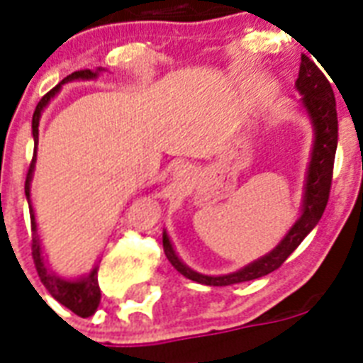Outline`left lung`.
I'll use <instances>...</instances> for the list:
<instances>
[{"instance_id": "1", "label": "left lung", "mask_w": 363, "mask_h": 363, "mask_svg": "<svg viewBox=\"0 0 363 363\" xmlns=\"http://www.w3.org/2000/svg\"><path fill=\"white\" fill-rule=\"evenodd\" d=\"M296 88L301 94V105L307 111V115L315 131L313 141V152H311L309 169H307V181H305L303 209L294 226L282 238L269 254H265L252 264L245 265L239 271L228 273V275H201L198 271L190 269L182 259L177 256L175 248L171 245L167 233L164 232V252L171 265L179 273L190 279V281L201 282L207 286H230L238 282L254 281L259 277L269 275L271 271L279 269L290 254L299 247L313 228L322 218V213L326 209L330 188H332L333 162H335V150H337V111H335V96H333L332 84L324 73L316 67L315 62H311L307 56H301L299 75L296 81Z\"/></svg>"}]
</instances>
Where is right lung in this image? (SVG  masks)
I'll return each mask as SVG.
<instances>
[{"instance_id": "1", "label": "right lung", "mask_w": 363, "mask_h": 363, "mask_svg": "<svg viewBox=\"0 0 363 363\" xmlns=\"http://www.w3.org/2000/svg\"><path fill=\"white\" fill-rule=\"evenodd\" d=\"M101 67H98L96 71L92 69H81L71 73L64 79V81L56 84V86L50 90L48 94H45L41 98V101L37 104L35 113H33V118H31V133H33V143H35V148H33V160H31L30 169H28V175H26V199L30 203V216H31V232H33V238H31V256H33V264H35V269L39 273V279L45 284L50 296H52L58 303H62L64 307H67L69 311H73L75 315L86 318V316H92L96 313L99 305V299H101V292H99V284H98V265L94 267L86 277L82 279H62L54 273L50 267H48L47 259L43 256V248L41 241H39V235H37V224H35V215H33V207H31V199H30V182L31 175H33V167H35V150H37V143H39V121H41L43 109L47 107L48 101L60 92V88L65 82L77 81V79H82V81H92L96 77L101 73Z\"/></svg>"}]
</instances>
